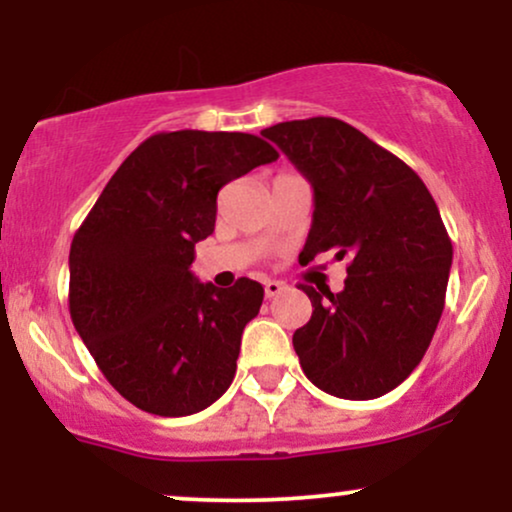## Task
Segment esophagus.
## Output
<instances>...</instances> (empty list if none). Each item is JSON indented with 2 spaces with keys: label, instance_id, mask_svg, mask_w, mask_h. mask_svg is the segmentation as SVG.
Here are the masks:
<instances>
[{
  "label": "esophagus",
  "instance_id": "34e87169",
  "mask_svg": "<svg viewBox=\"0 0 512 512\" xmlns=\"http://www.w3.org/2000/svg\"><path fill=\"white\" fill-rule=\"evenodd\" d=\"M284 289H286L284 281H276V279H267V281H264V296H267V298L279 296V293L284 291Z\"/></svg>",
  "mask_w": 512,
  "mask_h": 512
}]
</instances>
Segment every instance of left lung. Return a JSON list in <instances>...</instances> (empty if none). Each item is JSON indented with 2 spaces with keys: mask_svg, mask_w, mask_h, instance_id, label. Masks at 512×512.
Returning a JSON list of instances; mask_svg holds the SVG:
<instances>
[{
  "mask_svg": "<svg viewBox=\"0 0 512 512\" xmlns=\"http://www.w3.org/2000/svg\"><path fill=\"white\" fill-rule=\"evenodd\" d=\"M313 187V226L298 260L349 257L344 289L315 291L293 334L303 373L322 392L375 399L421 363L445 305L452 243L424 180L337 117L262 129Z\"/></svg>",
  "mask_w": 512,
  "mask_h": 512,
  "instance_id": "obj_1",
  "label": "left lung"
}]
</instances>
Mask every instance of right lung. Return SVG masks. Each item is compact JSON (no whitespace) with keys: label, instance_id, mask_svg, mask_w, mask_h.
I'll list each match as a JSON object with an SVG mask.
<instances>
[{"label":"right lung","instance_id":"1","mask_svg":"<svg viewBox=\"0 0 512 512\" xmlns=\"http://www.w3.org/2000/svg\"><path fill=\"white\" fill-rule=\"evenodd\" d=\"M279 158L243 132H161L125 158L69 250V313L108 383L156 416L214 404L236 375L262 284L231 289L192 274L226 182Z\"/></svg>","mask_w":512,"mask_h":512}]
</instances>
